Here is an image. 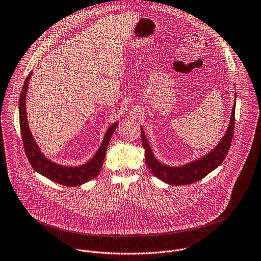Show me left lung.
<instances>
[{
	"mask_svg": "<svg viewBox=\"0 0 261 261\" xmlns=\"http://www.w3.org/2000/svg\"><path fill=\"white\" fill-rule=\"evenodd\" d=\"M235 108H236V93H235V101L232 109L231 119L229 123V127L220 140L219 144L208 153L203 155L200 159H197L193 162L185 164L179 167L167 166L160 161H158L151 151L149 143L146 139L143 128H141V140L142 145L145 149V161L148 169L156 178L162 180L163 182L179 186V185H188L195 183L211 172L216 170L226 159V155L230 149L231 142L234 136V128H235Z\"/></svg>",
	"mask_w": 261,
	"mask_h": 261,
	"instance_id": "left-lung-1",
	"label": "left lung"
}]
</instances>
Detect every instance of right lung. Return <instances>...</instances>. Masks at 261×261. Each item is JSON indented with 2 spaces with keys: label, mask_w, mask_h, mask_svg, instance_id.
I'll use <instances>...</instances> for the list:
<instances>
[{
  "label": "right lung",
  "mask_w": 261,
  "mask_h": 261,
  "mask_svg": "<svg viewBox=\"0 0 261 261\" xmlns=\"http://www.w3.org/2000/svg\"><path fill=\"white\" fill-rule=\"evenodd\" d=\"M31 75L32 71L29 73L24 81L19 98V122L21 136L23 140L24 150L31 167L45 178L64 186H80L92 180L99 174L101 170L109 142L119 123L116 122L108 128L99 148L87 163L73 167L64 166L50 161L41 152V149L35 141L28 125L26 114V94Z\"/></svg>",
  "instance_id": "add662e5"
}]
</instances>
